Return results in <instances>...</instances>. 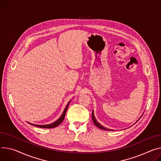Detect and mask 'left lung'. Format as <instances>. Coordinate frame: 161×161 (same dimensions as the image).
Instances as JSON below:
<instances>
[{
  "mask_svg": "<svg viewBox=\"0 0 161 161\" xmlns=\"http://www.w3.org/2000/svg\"><path fill=\"white\" fill-rule=\"evenodd\" d=\"M92 121H93L94 124L97 127H98L99 128L102 129V130H107V131L112 130H111V129H108V128H105L104 126H102L101 124H99V123L96 121V119L95 118V116H94V111H92ZM139 119H140V118H139Z\"/></svg>",
  "mask_w": 161,
  "mask_h": 161,
  "instance_id": "1",
  "label": "left lung"
}]
</instances>
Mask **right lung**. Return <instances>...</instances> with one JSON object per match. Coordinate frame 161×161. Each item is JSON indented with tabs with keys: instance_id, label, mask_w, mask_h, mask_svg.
<instances>
[{
	"instance_id": "obj_1",
	"label": "right lung",
	"mask_w": 161,
	"mask_h": 161,
	"mask_svg": "<svg viewBox=\"0 0 161 161\" xmlns=\"http://www.w3.org/2000/svg\"><path fill=\"white\" fill-rule=\"evenodd\" d=\"M70 101L69 102L68 104L67 105L65 110H64L63 112V114L62 115L60 116V118L58 119V120H56V121H54V123H51V124H49V125H35V124H33V123H30L31 125H33L35 126H37V127H39V128H55L56 126H58V125H59L64 119V118H65V114H66V112H67V108H68V106L70 103Z\"/></svg>"
}]
</instances>
